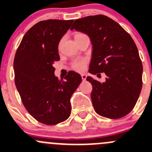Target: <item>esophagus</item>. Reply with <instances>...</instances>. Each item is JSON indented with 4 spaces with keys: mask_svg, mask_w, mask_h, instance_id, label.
Returning <instances> with one entry per match:
<instances>
[{
    "mask_svg": "<svg viewBox=\"0 0 152 152\" xmlns=\"http://www.w3.org/2000/svg\"><path fill=\"white\" fill-rule=\"evenodd\" d=\"M81 76H82V80H85V79H87V75H86V74H82Z\"/></svg>",
    "mask_w": 152,
    "mask_h": 152,
    "instance_id": "34e87169",
    "label": "esophagus"
}]
</instances>
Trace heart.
Returning a JSON list of instances; mask_svg holds the SVG:
<instances>
[{
  "label": "heart",
  "mask_w": 152,
  "mask_h": 152,
  "mask_svg": "<svg viewBox=\"0 0 152 152\" xmlns=\"http://www.w3.org/2000/svg\"><path fill=\"white\" fill-rule=\"evenodd\" d=\"M80 34H77L76 36L77 35H80ZM86 64H87V60L85 59H74V60L71 63V67L74 70L78 72H82L85 70V67H86Z\"/></svg>",
  "instance_id": "obj_1"
}]
</instances>
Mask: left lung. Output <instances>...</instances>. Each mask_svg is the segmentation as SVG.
I'll return each instance as SVG.
<instances>
[{
    "mask_svg": "<svg viewBox=\"0 0 152 152\" xmlns=\"http://www.w3.org/2000/svg\"><path fill=\"white\" fill-rule=\"evenodd\" d=\"M70 29L90 37L93 50L89 72L107 76L103 83L87 77L93 85L95 111L111 119L126 115L136 104L142 85V62L132 37L118 23L102 15L76 20Z\"/></svg>",
    "mask_w": 152,
    "mask_h": 152,
    "instance_id": "1",
    "label": "left lung"
}]
</instances>
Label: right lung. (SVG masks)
<instances>
[{"instance_id": "1", "label": "right lung", "mask_w": 152, "mask_h": 152, "mask_svg": "<svg viewBox=\"0 0 152 152\" xmlns=\"http://www.w3.org/2000/svg\"><path fill=\"white\" fill-rule=\"evenodd\" d=\"M73 20H47L31 27L23 37L14 59L15 83L24 107L40 123L65 121L71 112L70 99L82 77L69 71L65 80L55 76L58 45Z\"/></svg>"}]
</instances>
